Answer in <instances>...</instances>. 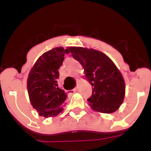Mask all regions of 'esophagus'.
<instances>
[{"label":"esophagus","instance_id":"34e87169","mask_svg":"<svg viewBox=\"0 0 151 151\" xmlns=\"http://www.w3.org/2000/svg\"><path fill=\"white\" fill-rule=\"evenodd\" d=\"M78 91V87H76V88H74V89H72V90H71L70 91V92L71 93H74V92H77V91Z\"/></svg>","mask_w":151,"mask_h":151}]
</instances>
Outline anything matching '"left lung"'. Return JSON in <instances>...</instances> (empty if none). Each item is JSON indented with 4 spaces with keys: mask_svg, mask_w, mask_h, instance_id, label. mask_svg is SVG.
<instances>
[{
    "mask_svg": "<svg viewBox=\"0 0 151 151\" xmlns=\"http://www.w3.org/2000/svg\"><path fill=\"white\" fill-rule=\"evenodd\" d=\"M72 56L84 68L85 79L92 86L89 105L100 113L115 112L124 102L125 81L120 70L107 55L93 49L69 47Z\"/></svg>",
    "mask_w": 151,
    "mask_h": 151,
    "instance_id": "obj_1",
    "label": "left lung"
}]
</instances>
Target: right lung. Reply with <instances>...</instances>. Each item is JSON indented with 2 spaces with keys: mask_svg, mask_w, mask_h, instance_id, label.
Here are the masks:
<instances>
[{
  "mask_svg": "<svg viewBox=\"0 0 151 151\" xmlns=\"http://www.w3.org/2000/svg\"><path fill=\"white\" fill-rule=\"evenodd\" d=\"M70 53L62 47L42 54L29 72L27 89L31 105L40 116L54 117L63 111L67 95L58 87L59 69Z\"/></svg>",
  "mask_w": 151,
  "mask_h": 151,
  "instance_id": "add662e5",
  "label": "right lung"
}]
</instances>
